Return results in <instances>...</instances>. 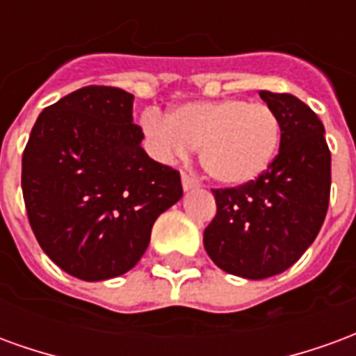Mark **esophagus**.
Wrapping results in <instances>:
<instances>
[{
  "instance_id": "esophagus-1",
  "label": "esophagus",
  "mask_w": 356,
  "mask_h": 356,
  "mask_svg": "<svg viewBox=\"0 0 356 356\" xmlns=\"http://www.w3.org/2000/svg\"><path fill=\"white\" fill-rule=\"evenodd\" d=\"M181 183H183V191L188 193V191H194V188H198V181H194L193 177H188L186 173L181 175Z\"/></svg>"
}]
</instances>
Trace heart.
Returning <instances> with one entry per match:
<instances>
[{
	"mask_svg": "<svg viewBox=\"0 0 356 356\" xmlns=\"http://www.w3.org/2000/svg\"><path fill=\"white\" fill-rule=\"evenodd\" d=\"M143 127L160 156L200 150V165L216 183L238 188L270 168L280 147V122L267 104L227 97L183 102L162 118L147 112Z\"/></svg>",
	"mask_w": 356,
	"mask_h": 356,
	"instance_id": "1",
	"label": "heart"
}]
</instances>
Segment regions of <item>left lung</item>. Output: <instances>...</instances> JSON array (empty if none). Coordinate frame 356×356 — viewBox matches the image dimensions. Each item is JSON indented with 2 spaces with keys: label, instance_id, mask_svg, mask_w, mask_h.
<instances>
[{
  "label": "left lung",
  "instance_id": "1",
  "mask_svg": "<svg viewBox=\"0 0 356 356\" xmlns=\"http://www.w3.org/2000/svg\"><path fill=\"white\" fill-rule=\"evenodd\" d=\"M280 122V148L261 177L213 191L217 216L204 248L225 273L263 280L290 268L314 242L328 211L332 158L324 125L288 93L259 91Z\"/></svg>",
  "mask_w": 356,
  "mask_h": 356
}]
</instances>
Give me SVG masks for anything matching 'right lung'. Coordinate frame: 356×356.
Returning <instances> with one entry per match:
<instances>
[{
	"instance_id": "right-lung-1",
	"label": "right lung",
	"mask_w": 356,
	"mask_h": 356,
	"mask_svg": "<svg viewBox=\"0 0 356 356\" xmlns=\"http://www.w3.org/2000/svg\"><path fill=\"white\" fill-rule=\"evenodd\" d=\"M133 95L81 88L43 110L22 154L35 238L68 275L99 282L133 268L158 217L183 196L175 170L143 150Z\"/></svg>"
}]
</instances>
